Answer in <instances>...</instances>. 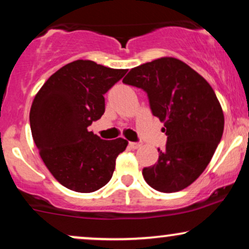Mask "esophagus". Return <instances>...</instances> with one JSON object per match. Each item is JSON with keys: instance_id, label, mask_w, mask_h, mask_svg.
<instances>
[{"instance_id": "1", "label": "esophagus", "mask_w": 249, "mask_h": 249, "mask_svg": "<svg viewBox=\"0 0 249 249\" xmlns=\"http://www.w3.org/2000/svg\"><path fill=\"white\" fill-rule=\"evenodd\" d=\"M142 145V142H128V146H130V147L132 149L139 148Z\"/></svg>"}]
</instances>
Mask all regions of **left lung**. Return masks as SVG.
<instances>
[{
    "label": "left lung",
    "instance_id": "obj_1",
    "mask_svg": "<svg viewBox=\"0 0 249 249\" xmlns=\"http://www.w3.org/2000/svg\"><path fill=\"white\" fill-rule=\"evenodd\" d=\"M123 83L147 94L153 116L163 122L167 143L159 160L142 169L145 181L161 193H175L204 172L220 142L224 113L203 76L175 58L132 68Z\"/></svg>",
    "mask_w": 249,
    "mask_h": 249
}]
</instances>
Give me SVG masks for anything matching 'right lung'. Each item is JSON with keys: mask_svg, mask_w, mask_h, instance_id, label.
<instances>
[{"mask_svg": "<svg viewBox=\"0 0 249 249\" xmlns=\"http://www.w3.org/2000/svg\"><path fill=\"white\" fill-rule=\"evenodd\" d=\"M126 71L76 60L55 71L36 95L32 137L51 174L68 189L92 193L112 178L127 142L103 140L88 127L106 111L104 94Z\"/></svg>", "mask_w": 249, "mask_h": 249, "instance_id": "1", "label": "right lung"}]
</instances>
